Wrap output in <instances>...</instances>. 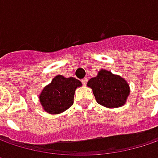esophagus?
<instances>
[{"label": "esophagus", "instance_id": "1", "mask_svg": "<svg viewBox=\"0 0 158 158\" xmlns=\"http://www.w3.org/2000/svg\"><path fill=\"white\" fill-rule=\"evenodd\" d=\"M82 83H83V85H86L87 84V82H88V78H84V79H82Z\"/></svg>", "mask_w": 158, "mask_h": 158}]
</instances>
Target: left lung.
<instances>
[{
    "instance_id": "obj_1",
    "label": "left lung",
    "mask_w": 158,
    "mask_h": 158,
    "mask_svg": "<svg viewBox=\"0 0 158 158\" xmlns=\"http://www.w3.org/2000/svg\"><path fill=\"white\" fill-rule=\"evenodd\" d=\"M97 102L107 108H118L125 104L130 94L127 81L109 70L101 69L98 75L88 81Z\"/></svg>"
}]
</instances>
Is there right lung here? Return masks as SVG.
<instances>
[{
	"instance_id": "add662e5",
	"label": "right lung",
	"mask_w": 158,
	"mask_h": 158,
	"mask_svg": "<svg viewBox=\"0 0 158 158\" xmlns=\"http://www.w3.org/2000/svg\"><path fill=\"white\" fill-rule=\"evenodd\" d=\"M81 85V82L75 78L56 76L39 95L43 109L50 114H58L68 110L74 102L76 89Z\"/></svg>"
}]
</instances>
